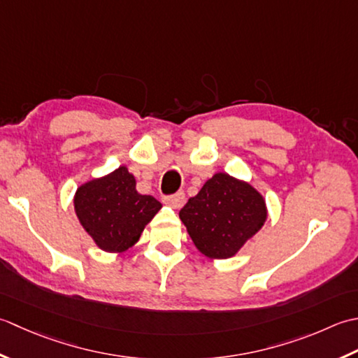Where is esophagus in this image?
<instances>
[{"label":"esophagus","instance_id":"obj_1","mask_svg":"<svg viewBox=\"0 0 358 358\" xmlns=\"http://www.w3.org/2000/svg\"><path fill=\"white\" fill-rule=\"evenodd\" d=\"M164 201H165V203H169V206L173 208H180L185 203V193L178 192L171 196H166Z\"/></svg>","mask_w":358,"mask_h":358}]
</instances>
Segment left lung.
Returning <instances> with one entry per match:
<instances>
[{
	"instance_id": "8db88e82",
	"label": "left lung",
	"mask_w": 358,
	"mask_h": 358,
	"mask_svg": "<svg viewBox=\"0 0 358 358\" xmlns=\"http://www.w3.org/2000/svg\"><path fill=\"white\" fill-rule=\"evenodd\" d=\"M189 238L202 255L231 258L264 225L267 207L250 184L216 173L179 211Z\"/></svg>"
}]
</instances>
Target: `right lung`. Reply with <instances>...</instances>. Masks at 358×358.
Listing matches in <instances>:
<instances>
[{
  "instance_id": "add662e5",
  "label": "right lung",
  "mask_w": 358,
  "mask_h": 358,
  "mask_svg": "<svg viewBox=\"0 0 358 358\" xmlns=\"http://www.w3.org/2000/svg\"><path fill=\"white\" fill-rule=\"evenodd\" d=\"M162 203L136 189L127 166L80 185L74 210L82 227L101 250L122 253L133 247Z\"/></svg>"
}]
</instances>
